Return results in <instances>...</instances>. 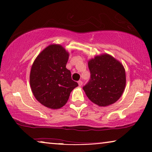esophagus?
I'll use <instances>...</instances> for the list:
<instances>
[{"label": "esophagus", "instance_id": "esophagus-1", "mask_svg": "<svg viewBox=\"0 0 152 152\" xmlns=\"http://www.w3.org/2000/svg\"><path fill=\"white\" fill-rule=\"evenodd\" d=\"M82 84H83L82 81H81V80L78 81V85H79V86H82Z\"/></svg>", "mask_w": 152, "mask_h": 152}]
</instances>
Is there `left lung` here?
I'll return each instance as SVG.
<instances>
[{
  "label": "left lung",
  "mask_w": 152,
  "mask_h": 152,
  "mask_svg": "<svg viewBox=\"0 0 152 152\" xmlns=\"http://www.w3.org/2000/svg\"><path fill=\"white\" fill-rule=\"evenodd\" d=\"M91 80L83 87L86 96L99 107L117 102L126 86L125 70L120 61L104 53L89 59Z\"/></svg>",
  "instance_id": "8db88e82"
}]
</instances>
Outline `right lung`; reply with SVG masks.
<instances>
[{"mask_svg":"<svg viewBox=\"0 0 152 152\" xmlns=\"http://www.w3.org/2000/svg\"><path fill=\"white\" fill-rule=\"evenodd\" d=\"M69 53L59 44H50L33 62L30 84L37 100L49 109L64 107L71 91L78 86L66 68Z\"/></svg>","mask_w":152,"mask_h":152,"instance_id":"1","label":"right lung"}]
</instances>
